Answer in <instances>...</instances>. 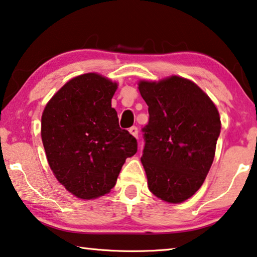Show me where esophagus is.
<instances>
[{
	"mask_svg": "<svg viewBox=\"0 0 257 257\" xmlns=\"http://www.w3.org/2000/svg\"><path fill=\"white\" fill-rule=\"evenodd\" d=\"M128 132L131 133L133 137H136L137 139H138V127H137V126H132V127H130L128 128Z\"/></svg>",
	"mask_w": 257,
	"mask_h": 257,
	"instance_id": "obj_1",
	"label": "esophagus"
}]
</instances>
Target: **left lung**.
<instances>
[{
  "label": "left lung",
  "instance_id": "8db88e82",
  "mask_svg": "<svg viewBox=\"0 0 257 257\" xmlns=\"http://www.w3.org/2000/svg\"><path fill=\"white\" fill-rule=\"evenodd\" d=\"M148 124L141 162L154 195L170 203L187 200L202 186L215 157L220 133L217 108L187 79L141 81Z\"/></svg>",
  "mask_w": 257,
  "mask_h": 257
}]
</instances>
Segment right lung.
<instances>
[{"label":"right lung","instance_id":"obj_1","mask_svg":"<svg viewBox=\"0 0 257 257\" xmlns=\"http://www.w3.org/2000/svg\"><path fill=\"white\" fill-rule=\"evenodd\" d=\"M117 84L100 74L71 79L43 110L41 138L55 177L69 192L90 200L110 192L137 139L118 124L111 98Z\"/></svg>","mask_w":257,"mask_h":257}]
</instances>
